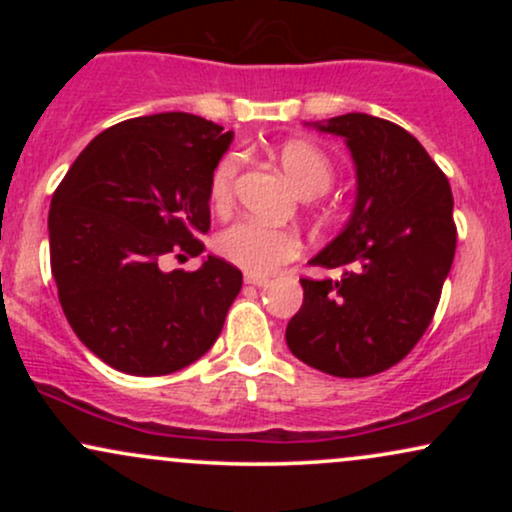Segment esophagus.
Listing matches in <instances>:
<instances>
[{
    "instance_id": "esophagus-1",
    "label": "esophagus",
    "mask_w": 512,
    "mask_h": 512,
    "mask_svg": "<svg viewBox=\"0 0 512 512\" xmlns=\"http://www.w3.org/2000/svg\"><path fill=\"white\" fill-rule=\"evenodd\" d=\"M267 276H260V274H248L245 276V284H250V286H264L267 284Z\"/></svg>"
}]
</instances>
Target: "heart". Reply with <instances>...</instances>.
<instances>
[{"label": "heart", "instance_id": "1", "mask_svg": "<svg viewBox=\"0 0 512 512\" xmlns=\"http://www.w3.org/2000/svg\"><path fill=\"white\" fill-rule=\"evenodd\" d=\"M279 161L303 195L317 197L330 190L334 166L320 146L303 142V139H291L279 149ZM240 168H243V156L238 151L226 154L214 166L209 180V199L219 211L231 207ZM216 250L248 274H269L279 264L296 260L301 255L303 243L301 236L291 228L240 219L219 233Z\"/></svg>", "mask_w": 512, "mask_h": 512}]
</instances>
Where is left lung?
<instances>
[{
	"label": "left lung",
	"mask_w": 512,
	"mask_h": 512,
	"mask_svg": "<svg viewBox=\"0 0 512 512\" xmlns=\"http://www.w3.org/2000/svg\"><path fill=\"white\" fill-rule=\"evenodd\" d=\"M320 129L349 144L358 197L349 226L310 262L339 276H303L286 344L322 373L368 378L397 366L436 315L457 245L452 192L424 146L395 122L349 113Z\"/></svg>",
	"instance_id": "left-lung-1"
}]
</instances>
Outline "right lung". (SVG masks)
I'll use <instances>...</instances> for the list:
<instances>
[{
  "label": "right lung",
  "instance_id": "obj_1",
  "mask_svg": "<svg viewBox=\"0 0 512 512\" xmlns=\"http://www.w3.org/2000/svg\"><path fill=\"white\" fill-rule=\"evenodd\" d=\"M190 113L113 125L81 151L52 195L50 267L64 317L101 361L168 375L219 339L243 286L231 262L166 272L209 231V180L233 134Z\"/></svg>",
  "mask_w": 512,
  "mask_h": 512
}]
</instances>
